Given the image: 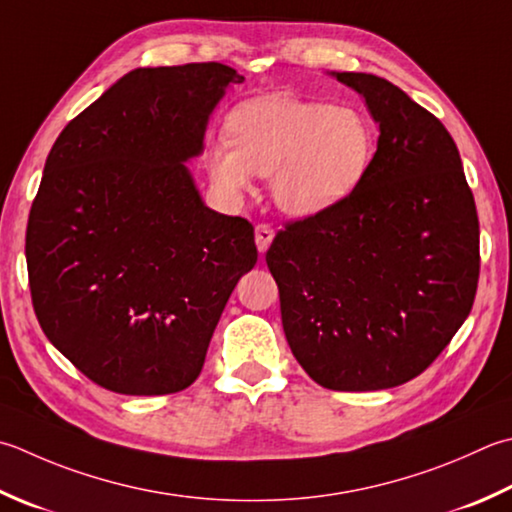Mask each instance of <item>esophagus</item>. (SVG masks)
<instances>
[{
	"mask_svg": "<svg viewBox=\"0 0 512 512\" xmlns=\"http://www.w3.org/2000/svg\"><path fill=\"white\" fill-rule=\"evenodd\" d=\"M273 237H275V230L270 228L268 224H259L257 228H255V244H257V250L259 253H266L268 250V246L273 244Z\"/></svg>",
	"mask_w": 512,
	"mask_h": 512,
	"instance_id": "esophagus-1",
	"label": "esophagus"
}]
</instances>
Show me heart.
I'll list each match as a JSON object with an SVG mask.
<instances>
[{"mask_svg": "<svg viewBox=\"0 0 512 512\" xmlns=\"http://www.w3.org/2000/svg\"><path fill=\"white\" fill-rule=\"evenodd\" d=\"M228 137L206 150L213 184L230 197L270 175L275 204L293 217H313L355 193L373 162L375 133L364 113L288 95L239 104Z\"/></svg>", "mask_w": 512, "mask_h": 512, "instance_id": "heart-1", "label": "heart"}]
</instances>
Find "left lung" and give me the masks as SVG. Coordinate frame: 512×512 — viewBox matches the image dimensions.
Masks as SVG:
<instances>
[{"instance_id": "8db88e82", "label": "left lung", "mask_w": 512, "mask_h": 512, "mask_svg": "<svg viewBox=\"0 0 512 512\" xmlns=\"http://www.w3.org/2000/svg\"><path fill=\"white\" fill-rule=\"evenodd\" d=\"M379 126L364 182L346 202L290 222L266 264L288 346L319 386L406 384L435 362L473 308L477 208L444 124L402 88L330 73Z\"/></svg>"}]
</instances>
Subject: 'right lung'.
<instances>
[{
	"mask_svg": "<svg viewBox=\"0 0 512 512\" xmlns=\"http://www.w3.org/2000/svg\"><path fill=\"white\" fill-rule=\"evenodd\" d=\"M235 68H135L59 133L30 208L35 315L59 353L113 393L168 395L202 373L239 277L244 217L204 204L186 162Z\"/></svg>",
	"mask_w": 512,
	"mask_h": 512,
	"instance_id": "add662e5",
	"label": "right lung"
}]
</instances>
